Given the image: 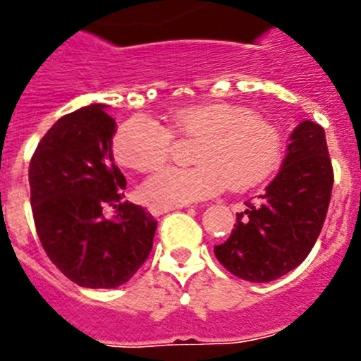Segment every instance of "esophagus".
Segmentation results:
<instances>
[{"label": "esophagus", "instance_id": "1", "mask_svg": "<svg viewBox=\"0 0 361 361\" xmlns=\"http://www.w3.org/2000/svg\"><path fill=\"white\" fill-rule=\"evenodd\" d=\"M178 208H183V204H178V207H165V204H151L149 212L153 215H161V214H167V212L178 210Z\"/></svg>", "mask_w": 361, "mask_h": 361}]
</instances>
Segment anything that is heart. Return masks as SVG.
<instances>
[{
  "instance_id": "1",
  "label": "heart",
  "mask_w": 361,
  "mask_h": 361,
  "mask_svg": "<svg viewBox=\"0 0 361 361\" xmlns=\"http://www.w3.org/2000/svg\"><path fill=\"white\" fill-rule=\"evenodd\" d=\"M171 130L185 139H200L196 167H167L147 178L142 194L153 204L178 207L215 196L230 185L247 190L271 178L283 161L285 142L274 123L255 110L231 103H203L171 114ZM173 149L169 128L135 116L119 128L114 140L117 161L128 169L149 173L167 161Z\"/></svg>"
}]
</instances>
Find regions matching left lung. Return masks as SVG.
<instances>
[{
    "instance_id": "8db88e82",
    "label": "left lung",
    "mask_w": 361,
    "mask_h": 361,
    "mask_svg": "<svg viewBox=\"0 0 361 361\" xmlns=\"http://www.w3.org/2000/svg\"><path fill=\"white\" fill-rule=\"evenodd\" d=\"M333 167L324 128L302 121L290 135L278 176L247 201L215 257L237 278L267 283L298 267L312 251L328 214Z\"/></svg>"
}]
</instances>
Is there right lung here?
<instances>
[{
    "label": "right lung",
    "instance_id": "add662e5",
    "mask_svg": "<svg viewBox=\"0 0 361 361\" xmlns=\"http://www.w3.org/2000/svg\"><path fill=\"white\" fill-rule=\"evenodd\" d=\"M116 121L104 104L60 117L30 161L37 235L66 278L87 288H116L142 267L157 221L123 201L126 178L114 164ZM114 208L112 218L104 210Z\"/></svg>",
    "mask_w": 361,
    "mask_h": 361
}]
</instances>
